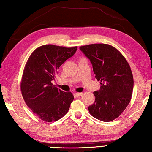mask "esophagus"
Listing matches in <instances>:
<instances>
[{
	"instance_id": "esophagus-1",
	"label": "esophagus",
	"mask_w": 152,
	"mask_h": 152,
	"mask_svg": "<svg viewBox=\"0 0 152 152\" xmlns=\"http://www.w3.org/2000/svg\"><path fill=\"white\" fill-rule=\"evenodd\" d=\"M83 94V93H76L75 94V95L77 97H79V96H81Z\"/></svg>"
}]
</instances>
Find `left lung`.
<instances>
[{
  "label": "left lung",
  "instance_id": "left-lung-1",
  "mask_svg": "<svg viewBox=\"0 0 152 152\" xmlns=\"http://www.w3.org/2000/svg\"><path fill=\"white\" fill-rule=\"evenodd\" d=\"M90 59L101 88L93 94L95 101L88 107L94 118L110 122L121 115L130 102L134 79L124 56L110 45L93 44L79 48Z\"/></svg>",
  "mask_w": 152,
  "mask_h": 152
}]
</instances>
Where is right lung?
<instances>
[{
	"mask_svg": "<svg viewBox=\"0 0 152 152\" xmlns=\"http://www.w3.org/2000/svg\"><path fill=\"white\" fill-rule=\"evenodd\" d=\"M77 49V46L42 45L31 53L25 65L20 82L22 95L28 107L42 121H58L69 109L73 94L60 90L51 81L59 67Z\"/></svg>",
	"mask_w": 152,
	"mask_h": 152,
	"instance_id": "obj_1",
	"label": "right lung"
}]
</instances>
